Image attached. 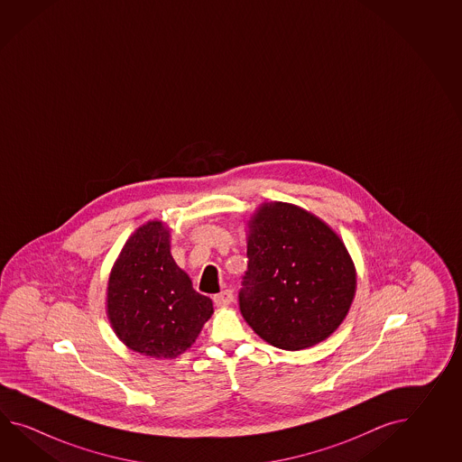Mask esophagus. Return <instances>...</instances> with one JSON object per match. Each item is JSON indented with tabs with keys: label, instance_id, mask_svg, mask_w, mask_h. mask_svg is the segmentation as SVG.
<instances>
[{
	"label": "esophagus",
	"instance_id": "obj_1",
	"mask_svg": "<svg viewBox=\"0 0 462 462\" xmlns=\"http://www.w3.org/2000/svg\"><path fill=\"white\" fill-rule=\"evenodd\" d=\"M233 299H235V297H233V292H231V291H227V289L226 291H223V292H219V294L213 297L215 305H217V307H221V309L231 304V302H233Z\"/></svg>",
	"mask_w": 462,
	"mask_h": 462
}]
</instances>
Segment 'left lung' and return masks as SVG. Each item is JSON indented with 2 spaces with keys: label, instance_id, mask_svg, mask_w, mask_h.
Masks as SVG:
<instances>
[{
  "label": "left lung",
  "instance_id": "obj_1",
  "mask_svg": "<svg viewBox=\"0 0 462 462\" xmlns=\"http://www.w3.org/2000/svg\"><path fill=\"white\" fill-rule=\"evenodd\" d=\"M245 322L267 344L304 350L328 338L354 302L356 271L344 241L320 217L282 201L247 221Z\"/></svg>",
  "mask_w": 462,
  "mask_h": 462
}]
</instances>
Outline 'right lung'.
<instances>
[{
	"mask_svg": "<svg viewBox=\"0 0 462 462\" xmlns=\"http://www.w3.org/2000/svg\"><path fill=\"white\" fill-rule=\"evenodd\" d=\"M107 317L130 350L152 358H177L195 344L213 315L170 253V229L148 221L135 229L110 271Z\"/></svg>",
	"mask_w": 462,
	"mask_h": 462,
	"instance_id": "right-lung-1",
	"label": "right lung"
}]
</instances>
